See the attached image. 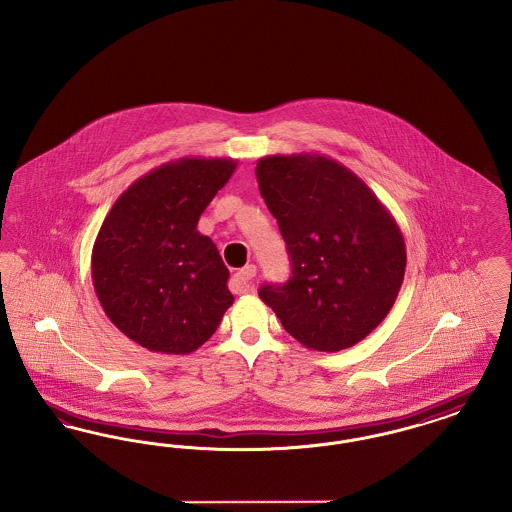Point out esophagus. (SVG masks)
<instances>
[{
    "instance_id": "esophagus-1",
    "label": "esophagus",
    "mask_w": 512,
    "mask_h": 512,
    "mask_svg": "<svg viewBox=\"0 0 512 512\" xmlns=\"http://www.w3.org/2000/svg\"><path fill=\"white\" fill-rule=\"evenodd\" d=\"M257 274V267L255 265H247V267L238 270L232 280H230V288L234 293L249 292L253 288V278Z\"/></svg>"
}]
</instances>
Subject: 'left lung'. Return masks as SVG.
I'll list each match as a JSON object with an SVG mask.
<instances>
[{"instance_id": "8db88e82", "label": "left lung", "mask_w": 512, "mask_h": 512, "mask_svg": "<svg viewBox=\"0 0 512 512\" xmlns=\"http://www.w3.org/2000/svg\"><path fill=\"white\" fill-rule=\"evenodd\" d=\"M259 190L292 259L286 284L259 297L307 349L353 347L390 313L407 251L390 211L365 182L318 153L268 155Z\"/></svg>"}]
</instances>
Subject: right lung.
<instances>
[{"mask_svg": "<svg viewBox=\"0 0 512 512\" xmlns=\"http://www.w3.org/2000/svg\"><path fill=\"white\" fill-rule=\"evenodd\" d=\"M236 167L226 157L165 163L128 186L99 228V303L126 338L153 353H192L234 303L230 272L197 222Z\"/></svg>", "mask_w": 512, "mask_h": 512, "instance_id": "obj_1", "label": "right lung"}]
</instances>
